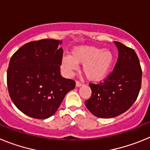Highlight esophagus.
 <instances>
[{
	"label": "esophagus",
	"mask_w": 150,
	"mask_h": 150,
	"mask_svg": "<svg viewBox=\"0 0 150 150\" xmlns=\"http://www.w3.org/2000/svg\"><path fill=\"white\" fill-rule=\"evenodd\" d=\"M82 86V83L79 81L76 82V87H80Z\"/></svg>",
	"instance_id": "esophagus-1"
}]
</instances>
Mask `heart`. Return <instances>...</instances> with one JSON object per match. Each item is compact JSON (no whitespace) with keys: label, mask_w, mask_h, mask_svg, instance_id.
<instances>
[{"label":"heart","mask_w":150,"mask_h":150,"mask_svg":"<svg viewBox=\"0 0 150 150\" xmlns=\"http://www.w3.org/2000/svg\"><path fill=\"white\" fill-rule=\"evenodd\" d=\"M114 62V55L110 50H101L95 46L74 47L71 55H64L61 67L67 75H71L83 64L85 76L90 81H101L109 74Z\"/></svg>","instance_id":"b5f03b06"}]
</instances>
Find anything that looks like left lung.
<instances>
[{
	"instance_id": "left-lung-1",
	"label": "left lung",
	"mask_w": 150,
	"mask_h": 150,
	"mask_svg": "<svg viewBox=\"0 0 150 150\" xmlns=\"http://www.w3.org/2000/svg\"><path fill=\"white\" fill-rule=\"evenodd\" d=\"M119 56L112 72L104 82L89 85L91 96L85 101L87 109L98 118L110 119L128 110L137 99L142 70L134 50L115 41Z\"/></svg>"
}]
</instances>
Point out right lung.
Returning a JSON list of instances; mask_svg holds the SVG:
<instances>
[{"mask_svg":"<svg viewBox=\"0 0 150 150\" xmlns=\"http://www.w3.org/2000/svg\"><path fill=\"white\" fill-rule=\"evenodd\" d=\"M61 44L59 40L33 41L23 45L10 59L8 91L13 104L27 116L40 120L50 117L75 87L73 79L61 75Z\"/></svg>","mask_w":150,"mask_h":150,"instance_id":"1","label":"right lung"}]
</instances>
